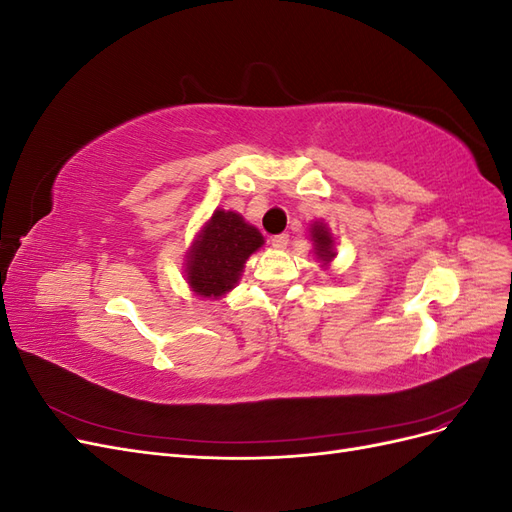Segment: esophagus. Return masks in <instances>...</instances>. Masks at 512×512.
<instances>
[{
  "label": "esophagus",
  "instance_id": "1",
  "mask_svg": "<svg viewBox=\"0 0 512 512\" xmlns=\"http://www.w3.org/2000/svg\"><path fill=\"white\" fill-rule=\"evenodd\" d=\"M286 245H288V235H275V237H271V247H273V250H284Z\"/></svg>",
  "mask_w": 512,
  "mask_h": 512
}]
</instances>
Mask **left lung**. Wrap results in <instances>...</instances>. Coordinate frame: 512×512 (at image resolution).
<instances>
[{
    "label": "left lung",
    "instance_id": "left-lung-1",
    "mask_svg": "<svg viewBox=\"0 0 512 512\" xmlns=\"http://www.w3.org/2000/svg\"><path fill=\"white\" fill-rule=\"evenodd\" d=\"M309 241H312V254L316 262H320V267L329 269L337 256V241L331 228L322 220H314L309 224Z\"/></svg>",
    "mask_w": 512,
    "mask_h": 512
}]
</instances>
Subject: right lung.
<instances>
[{
	"label": "right lung",
	"mask_w": 512,
	"mask_h": 512,
	"mask_svg": "<svg viewBox=\"0 0 512 512\" xmlns=\"http://www.w3.org/2000/svg\"><path fill=\"white\" fill-rule=\"evenodd\" d=\"M262 245L265 237L241 213L218 207L185 252V282L198 297L218 301L239 284L247 258Z\"/></svg>",
	"instance_id": "1"
}]
</instances>
